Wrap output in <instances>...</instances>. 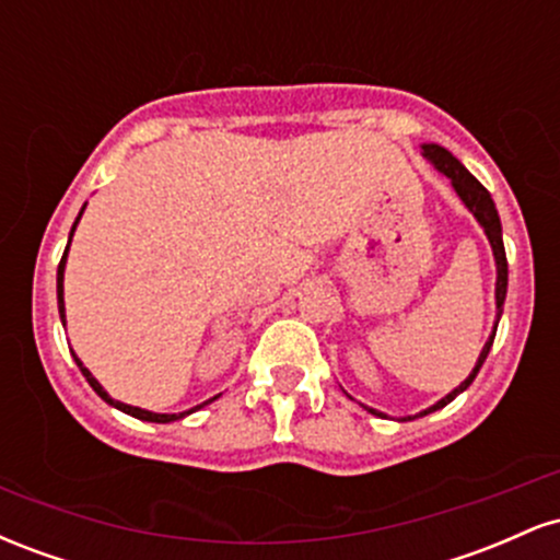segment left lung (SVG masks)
<instances>
[{
  "instance_id": "8db88e82",
  "label": "left lung",
  "mask_w": 560,
  "mask_h": 560,
  "mask_svg": "<svg viewBox=\"0 0 560 560\" xmlns=\"http://www.w3.org/2000/svg\"><path fill=\"white\" fill-rule=\"evenodd\" d=\"M421 155L427 158L429 163H432L434 168L442 173V176L450 178V184H453L455 195H458L460 202L466 205L468 213L477 218V223H479L481 229H485L487 240H490V247H492V255H494V268H498V281H494V326H492L490 339H487L485 347H481L479 361H477V365H474L471 374H468L464 382L458 384V387L450 392V395L442 397L440 402H434L432 408L421 410V413H416V416H405V419H400V421H413V419H419V416L434 413V410L445 408L447 402H453L455 397L460 395V392H466L468 387H471V382L479 374L481 363H485L487 355H490V347L494 342V331H498V320H500V316H503V302H505V292H508V260H505V247H503V226H500V215H498V208H494L490 191H487L485 186H481L477 178H474L471 173L464 168V163H460L458 158L450 155L445 147H440V144H421ZM363 408L369 410V413L387 419V413H378V410L369 408V405H363Z\"/></svg>"
}]
</instances>
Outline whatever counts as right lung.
<instances>
[{
    "instance_id": "1",
    "label": "right lung",
    "mask_w": 560,
    "mask_h": 560,
    "mask_svg": "<svg viewBox=\"0 0 560 560\" xmlns=\"http://www.w3.org/2000/svg\"><path fill=\"white\" fill-rule=\"evenodd\" d=\"M83 210H86V205H83V208H81V213H79V218H75L73 229H70V236H68V247H66V253H62V260H60V266H57V307H60V320H62V326H66V298H62V279H66V262H68V249H70V240H73V231H75V226H79V221H81ZM73 358H75V365H79V369H81V374L86 376L89 387H92V389L96 392V395L102 397V400H105L107 405H113V408L124 410V413H128V416H133V419H139V421H152V423H171V421H178V419H184V416H189V413H195V410L205 408V405H208V402H213L215 397H218V395H215V397H210V400H205L202 405H197V408H191V410H184V413H152V410L137 408V405H126V402H120V400H113V397L107 395V392H105V387H102V384L96 382V378L92 376V371H89L86 365H83V363L79 361V355H75V352H73Z\"/></svg>"
}]
</instances>
